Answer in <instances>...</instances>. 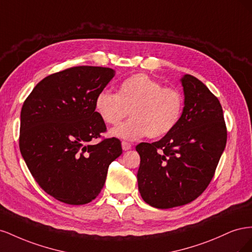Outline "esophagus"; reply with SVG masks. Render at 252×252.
Masks as SVG:
<instances>
[{
    "label": "esophagus",
    "instance_id": "esophagus-1",
    "mask_svg": "<svg viewBox=\"0 0 252 252\" xmlns=\"http://www.w3.org/2000/svg\"><path fill=\"white\" fill-rule=\"evenodd\" d=\"M122 148H123V150H129V149H131V144L130 143H128V142H122Z\"/></svg>",
    "mask_w": 252,
    "mask_h": 252
}]
</instances>
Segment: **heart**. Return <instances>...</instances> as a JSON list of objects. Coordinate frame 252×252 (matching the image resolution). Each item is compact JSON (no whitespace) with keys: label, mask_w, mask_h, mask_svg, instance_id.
I'll return each mask as SVG.
<instances>
[{"label":"heart","mask_w":252,"mask_h":252,"mask_svg":"<svg viewBox=\"0 0 252 252\" xmlns=\"http://www.w3.org/2000/svg\"><path fill=\"white\" fill-rule=\"evenodd\" d=\"M95 111L106 124L117 125L129 111L131 119L110 130V135L136 140L156 139L170 132L180 120L183 98L177 90L163 87L149 75L139 73L120 83L117 94L102 90L95 96Z\"/></svg>","instance_id":"heart-1"}]
</instances>
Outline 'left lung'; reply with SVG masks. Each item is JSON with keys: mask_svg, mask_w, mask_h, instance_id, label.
<instances>
[{"mask_svg": "<svg viewBox=\"0 0 252 252\" xmlns=\"http://www.w3.org/2000/svg\"><path fill=\"white\" fill-rule=\"evenodd\" d=\"M184 108L178 124L155 143L135 147L141 158L138 186L152 207L168 209L195 200L207 188L226 146L222 106L204 83L181 79Z\"/></svg>", "mask_w": 252, "mask_h": 252, "instance_id": "1", "label": "left lung"}]
</instances>
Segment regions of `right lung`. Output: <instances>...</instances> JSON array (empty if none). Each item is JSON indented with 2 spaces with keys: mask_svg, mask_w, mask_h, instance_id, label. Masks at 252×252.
<instances>
[{
  "mask_svg": "<svg viewBox=\"0 0 252 252\" xmlns=\"http://www.w3.org/2000/svg\"><path fill=\"white\" fill-rule=\"evenodd\" d=\"M114 75L111 68L72 67L43 79L23 104L22 157L40 187L60 202L94 200L122 155L116 138L89 143L106 131L94 100Z\"/></svg>",
  "mask_w": 252,
  "mask_h": 252,
  "instance_id": "obj_1",
  "label": "right lung"
}]
</instances>
